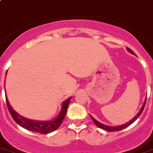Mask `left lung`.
Here are the masks:
<instances>
[{"label": "left lung", "mask_w": 153, "mask_h": 153, "mask_svg": "<svg viewBox=\"0 0 153 153\" xmlns=\"http://www.w3.org/2000/svg\"><path fill=\"white\" fill-rule=\"evenodd\" d=\"M127 50H128V51L130 53H133V54H134V53L133 52V51L131 50V49L128 48L127 47ZM146 99L145 100V102H144V104H143V106H142V108H141V110H140L139 112L137 114V115H136L135 117H134V118H132V120H131L129 122L126 123V124H123V125H120V126H117V127H110V126H106V125H104V124H100V122H98L97 120H95L94 118L92 117H91V118H92V120L94 121L95 124L97 125V127L100 128H102V129H103V130H106V131H120V130H122V129H124V128H127V127H128L129 125H131V124H132L133 122H134L136 120H137V118L138 117L141 115V114L142 113V111H143V110H144V107L145 106H146Z\"/></svg>", "instance_id": "8db88e82"}]
</instances>
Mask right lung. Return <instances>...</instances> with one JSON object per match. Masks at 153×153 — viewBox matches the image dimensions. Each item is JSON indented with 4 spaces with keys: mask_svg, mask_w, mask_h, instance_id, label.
I'll return each mask as SVG.
<instances>
[{
    "mask_svg": "<svg viewBox=\"0 0 153 153\" xmlns=\"http://www.w3.org/2000/svg\"><path fill=\"white\" fill-rule=\"evenodd\" d=\"M71 99V97L68 99L67 100L63 102L61 110L58 116L55 118L54 120L47 121V122L35 121V120H29V119H26V118L20 116L19 114H17L12 109V107L9 103L8 100H7V96H6V103H7V109H8L9 112L11 114L12 118L15 120V122L19 124L20 126L25 128L27 130L31 131L38 132V133H40V134H48V133H51L53 131L57 130V128L60 127L63 120H64V118L66 116L67 111H68V106Z\"/></svg>",
    "mask_w": 153,
    "mask_h": 153,
    "instance_id": "add662e5",
    "label": "right lung"
}]
</instances>
